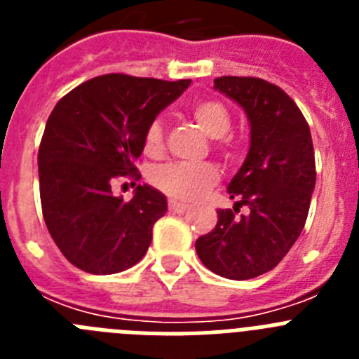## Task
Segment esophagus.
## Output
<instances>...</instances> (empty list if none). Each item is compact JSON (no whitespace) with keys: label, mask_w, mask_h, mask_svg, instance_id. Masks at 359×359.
Returning <instances> with one entry per match:
<instances>
[{"label":"esophagus","mask_w":359,"mask_h":359,"mask_svg":"<svg viewBox=\"0 0 359 359\" xmlns=\"http://www.w3.org/2000/svg\"><path fill=\"white\" fill-rule=\"evenodd\" d=\"M187 208H189V205H185V203L174 201V199H170L169 201V210L174 212V214H183Z\"/></svg>","instance_id":"esophagus-1"}]
</instances>
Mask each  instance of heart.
<instances>
[{"label": "heart", "mask_w": 359, "mask_h": 359, "mask_svg": "<svg viewBox=\"0 0 359 359\" xmlns=\"http://www.w3.org/2000/svg\"><path fill=\"white\" fill-rule=\"evenodd\" d=\"M190 116L214 140L226 136L231 129L230 109L217 98H203L192 104ZM144 149L151 156L163 151V126L160 120L149 123ZM217 149H224V144H217ZM151 182L170 198L192 201L219 182V170L212 163H165L152 170Z\"/></svg>", "instance_id": "obj_1"}]
</instances>
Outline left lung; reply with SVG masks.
<instances>
[{
	"mask_svg": "<svg viewBox=\"0 0 359 359\" xmlns=\"http://www.w3.org/2000/svg\"><path fill=\"white\" fill-rule=\"evenodd\" d=\"M214 88L236 100L250 120V151L228 185L233 210L219 208L217 224L196 241L210 271L231 280L268 273L302 233L315 190L311 131L293 98L257 77H219ZM248 206L246 216L236 215Z\"/></svg>",
	"mask_w": 359,
	"mask_h": 359,
	"instance_id": "left-lung-1",
	"label": "left lung"
}]
</instances>
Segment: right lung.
Segmentation results:
<instances>
[{
  "instance_id": "1",
  "label": "right lung",
  "mask_w": 359,
  "mask_h": 359,
  "mask_svg": "<svg viewBox=\"0 0 359 359\" xmlns=\"http://www.w3.org/2000/svg\"><path fill=\"white\" fill-rule=\"evenodd\" d=\"M189 86V79L109 73L82 82L53 107L37 154L41 207L52 239L82 271L120 273L147 252L167 199L138 185L123 201L111 185L140 177L135 161L149 123Z\"/></svg>"
}]
</instances>
